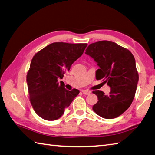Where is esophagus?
Wrapping results in <instances>:
<instances>
[{
	"label": "esophagus",
	"instance_id": "obj_1",
	"mask_svg": "<svg viewBox=\"0 0 155 155\" xmlns=\"http://www.w3.org/2000/svg\"><path fill=\"white\" fill-rule=\"evenodd\" d=\"M82 92L84 94H86V95H88V94L91 93V91H87V90H82Z\"/></svg>",
	"mask_w": 155,
	"mask_h": 155
}]
</instances>
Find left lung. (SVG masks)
<instances>
[{"mask_svg":"<svg viewBox=\"0 0 155 155\" xmlns=\"http://www.w3.org/2000/svg\"><path fill=\"white\" fill-rule=\"evenodd\" d=\"M85 54L99 67L96 79H103L110 87L109 94L99 90L93 91L98 97L93 111L106 119L118 117L130 107L136 92L139 75L134 55L129 50L110 41L91 43Z\"/></svg>","mask_w":155,"mask_h":155,"instance_id":"left-lung-1","label":"left lung"}]
</instances>
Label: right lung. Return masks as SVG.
<instances>
[{
	"label": "right lung",
	"instance_id": "1",
	"mask_svg": "<svg viewBox=\"0 0 155 155\" xmlns=\"http://www.w3.org/2000/svg\"><path fill=\"white\" fill-rule=\"evenodd\" d=\"M86 46V43L55 42L33 56L26 81L30 101L41 118L47 120L58 119L79 94L78 89H65L64 84H59L58 80L62 79Z\"/></svg>",
	"mask_w": 155,
	"mask_h": 155
}]
</instances>
